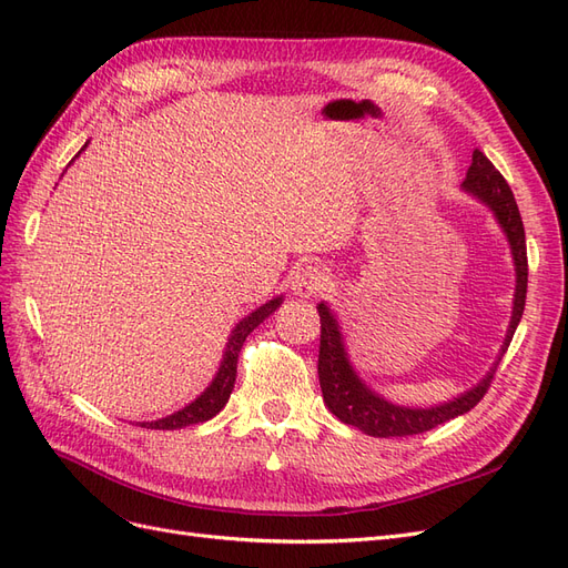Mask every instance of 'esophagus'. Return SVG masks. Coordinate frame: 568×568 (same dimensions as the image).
Here are the masks:
<instances>
[{"mask_svg": "<svg viewBox=\"0 0 568 568\" xmlns=\"http://www.w3.org/2000/svg\"><path fill=\"white\" fill-rule=\"evenodd\" d=\"M329 284V277L320 265H303L294 277V294L303 301L315 298Z\"/></svg>", "mask_w": 568, "mask_h": 568, "instance_id": "esophagus-1", "label": "esophagus"}]
</instances>
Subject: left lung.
<instances>
[{"instance_id": "8db88e82", "label": "left lung", "mask_w": 568, "mask_h": 568, "mask_svg": "<svg viewBox=\"0 0 568 568\" xmlns=\"http://www.w3.org/2000/svg\"><path fill=\"white\" fill-rule=\"evenodd\" d=\"M462 189L480 203H486L493 211L497 225L507 234V242L514 257V270H517V288H514V307H511V322L503 343V351L497 355L490 372L467 393L457 395L455 400L443 403L436 407H403L384 400L379 393H374L363 384L357 372L353 369L346 346H343V334L338 320L329 311V305L320 303V357H317V374L322 386L324 405L329 407L332 415H336L343 424H351L367 436L376 438H393V436H415L432 432L434 426L450 422L464 412H469L480 403V398L488 393L490 382L495 376L497 365H500L503 355L509 348V341L517 332V326L524 315L526 305V286H528V257H526V232L519 205L514 201L511 189L507 180L497 173L495 165L484 156V151H474L469 173L462 182Z\"/></svg>"}]
</instances>
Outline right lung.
Here are the masks:
<instances>
[{"label":"right lung","instance_id":"1","mask_svg":"<svg viewBox=\"0 0 568 568\" xmlns=\"http://www.w3.org/2000/svg\"><path fill=\"white\" fill-rule=\"evenodd\" d=\"M84 146H88V144H84ZM282 301H284V296H277V298L267 301L265 305L257 307V311H253L248 317H244L242 322L234 326L232 336L227 341L225 355H222V363H220V369L215 374V379L211 382L209 388H205L199 395L194 403H189L186 407L178 409L175 415H168L163 419L140 422V426L142 428H159V432H173V428H184V426H192V424H201V422L213 419L217 412L225 407L227 400H230V393H232L234 382H236V359H239V353H242V346H244L246 336L265 317H270L274 311H277V307L282 305Z\"/></svg>","mask_w":568,"mask_h":568}]
</instances>
